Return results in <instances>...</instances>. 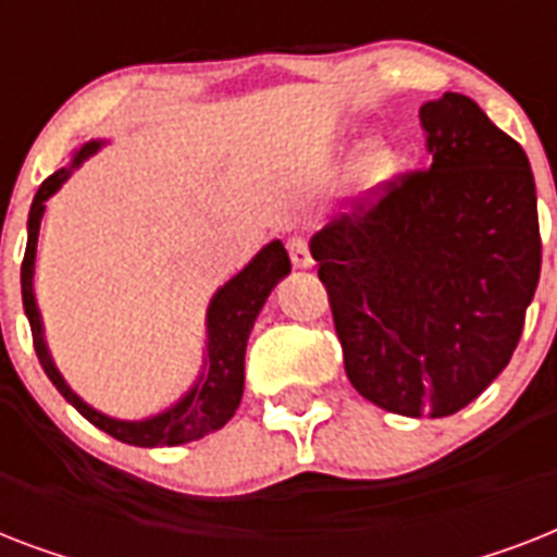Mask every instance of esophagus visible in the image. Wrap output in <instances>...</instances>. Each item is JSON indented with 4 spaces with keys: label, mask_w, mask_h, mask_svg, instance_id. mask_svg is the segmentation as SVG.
I'll return each mask as SVG.
<instances>
[{
    "label": "esophagus",
    "mask_w": 557,
    "mask_h": 557,
    "mask_svg": "<svg viewBox=\"0 0 557 557\" xmlns=\"http://www.w3.org/2000/svg\"><path fill=\"white\" fill-rule=\"evenodd\" d=\"M288 257H292L295 269H312L314 265L312 253H309V243H306L304 236H292L288 239Z\"/></svg>",
    "instance_id": "34e87169"
}]
</instances>
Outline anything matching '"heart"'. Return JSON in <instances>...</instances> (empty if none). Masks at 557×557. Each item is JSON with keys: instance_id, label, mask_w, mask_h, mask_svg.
I'll return each mask as SVG.
<instances>
[{"instance_id": "obj_1", "label": "heart", "mask_w": 557, "mask_h": 557, "mask_svg": "<svg viewBox=\"0 0 557 557\" xmlns=\"http://www.w3.org/2000/svg\"><path fill=\"white\" fill-rule=\"evenodd\" d=\"M396 176V156L387 144L367 141L358 150L356 161H352V173L349 182L358 193H375L384 185H389V178Z\"/></svg>"}]
</instances>
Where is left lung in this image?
<instances>
[{
    "label": "left lung",
    "instance_id": "left-lung-1",
    "mask_svg": "<svg viewBox=\"0 0 557 557\" xmlns=\"http://www.w3.org/2000/svg\"><path fill=\"white\" fill-rule=\"evenodd\" d=\"M431 168L312 236L352 387L398 416L471 405L518 347L541 277L535 176L474 100L419 109Z\"/></svg>",
    "mask_w": 557,
    "mask_h": 557
}]
</instances>
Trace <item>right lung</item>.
Segmentation results:
<instances>
[{
	"mask_svg": "<svg viewBox=\"0 0 557 557\" xmlns=\"http://www.w3.org/2000/svg\"><path fill=\"white\" fill-rule=\"evenodd\" d=\"M103 144H107L103 138H91V141L83 144L81 150H74L72 164H65L57 173H51L39 185L34 201H30L28 245H25V260H22V306H25V318L30 323V335H34V349H37L39 364H42L51 384L63 393L65 401L77 413L86 416L95 428H100L109 436H115V440L126 442V445H138V448L185 445V442L201 440V436L219 431L236 413L245 389V347H248V335H251L253 321H257V314L265 306L274 286L292 271V262H288L283 243L271 239L265 248L253 253L251 262L239 274H234L225 286L216 288V295L210 297L208 314H205V330H208L205 335L208 338H205V358H201L199 375L185 389V396L173 401L170 407H164L161 413H152L147 419H115V416L91 407L89 401H83L69 387L63 372L57 370L51 349L46 344L42 314H39L37 295H34V265H37L39 222H42V213H46V201Z\"/></svg>",
	"mask_w": 557,
	"mask_h": 557,
	"instance_id": "add662e5",
	"label": "right lung"
}]
</instances>
